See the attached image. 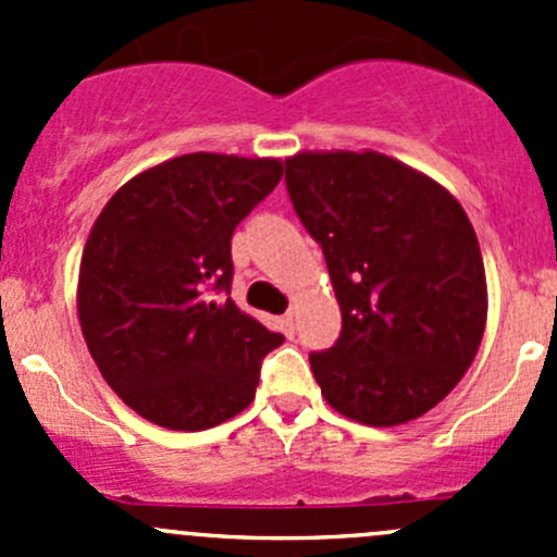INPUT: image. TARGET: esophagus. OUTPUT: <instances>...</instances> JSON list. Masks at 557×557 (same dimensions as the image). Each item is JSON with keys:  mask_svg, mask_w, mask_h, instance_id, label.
Returning <instances> with one entry per match:
<instances>
[{"mask_svg": "<svg viewBox=\"0 0 557 557\" xmlns=\"http://www.w3.org/2000/svg\"><path fill=\"white\" fill-rule=\"evenodd\" d=\"M280 325H283L285 334H294V312L283 314V318H280Z\"/></svg>", "mask_w": 557, "mask_h": 557, "instance_id": "obj_1", "label": "esophagus"}]
</instances>
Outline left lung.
I'll use <instances>...</instances> for the list:
<instances>
[{
    "label": "left lung",
    "instance_id": "1",
    "mask_svg": "<svg viewBox=\"0 0 557 557\" xmlns=\"http://www.w3.org/2000/svg\"><path fill=\"white\" fill-rule=\"evenodd\" d=\"M296 215L323 247L342 310L334 347L312 352L325 401L363 425L434 409L466 374L487 320L480 243L429 174L363 150L285 159Z\"/></svg>",
    "mask_w": 557,
    "mask_h": 557
}]
</instances>
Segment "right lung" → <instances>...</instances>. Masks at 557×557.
I'll return each mask as SVG.
<instances>
[{
  "label": "right lung",
  "instance_id": "right-lung-1",
  "mask_svg": "<svg viewBox=\"0 0 557 557\" xmlns=\"http://www.w3.org/2000/svg\"><path fill=\"white\" fill-rule=\"evenodd\" d=\"M280 177L277 159L188 153L139 172L99 212L81 329L107 385L150 423L205 431L256 398L263 356L285 336L223 294L234 228Z\"/></svg>",
  "mask_w": 557,
  "mask_h": 557
}]
</instances>
